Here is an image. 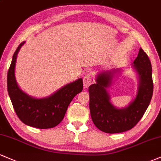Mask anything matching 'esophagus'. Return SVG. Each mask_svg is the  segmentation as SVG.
Wrapping results in <instances>:
<instances>
[{"label":"esophagus","instance_id":"esophagus-1","mask_svg":"<svg viewBox=\"0 0 161 161\" xmlns=\"http://www.w3.org/2000/svg\"><path fill=\"white\" fill-rule=\"evenodd\" d=\"M93 81H94V79H93L92 75L89 74L86 75L84 76V78H83V84H84V86L86 88H88L89 86H91L92 84Z\"/></svg>","mask_w":161,"mask_h":161}]
</instances>
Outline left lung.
<instances>
[{
    "label": "left lung",
    "instance_id": "8db88e82",
    "mask_svg": "<svg viewBox=\"0 0 161 161\" xmlns=\"http://www.w3.org/2000/svg\"><path fill=\"white\" fill-rule=\"evenodd\" d=\"M133 64L139 77L138 94L125 109L114 107L106 90L110 86L113 71L100 73L97 75L96 84L89 86L91 116L96 127L103 132L122 133L132 129L142 119L150 103L154 88L152 67L148 56L141 48Z\"/></svg>",
    "mask_w": 161,
    "mask_h": 161
}]
</instances>
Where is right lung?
Instances as JSON below:
<instances>
[{"label": "right lung", "instance_id": "add662e5", "mask_svg": "<svg viewBox=\"0 0 161 161\" xmlns=\"http://www.w3.org/2000/svg\"><path fill=\"white\" fill-rule=\"evenodd\" d=\"M25 42H21L13 56L7 73V90L15 113L25 125L39 129L52 128L61 122L69 104L83 89L82 79L67 85L47 98L35 99L19 88L15 79L17 54Z\"/></svg>", "mask_w": 161, "mask_h": 161}]
</instances>
